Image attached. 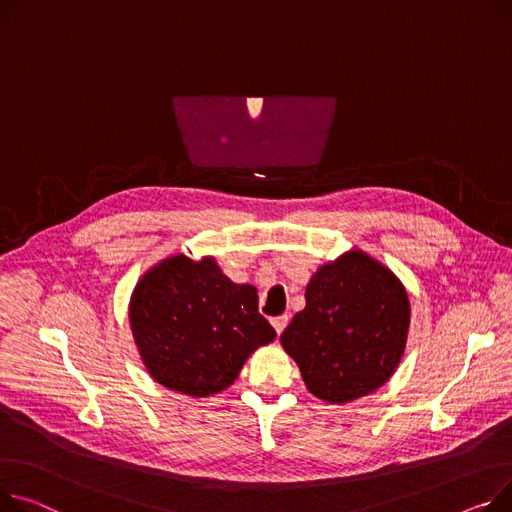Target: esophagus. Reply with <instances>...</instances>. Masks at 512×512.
I'll use <instances>...</instances> for the list:
<instances>
[{"instance_id": "34e87169", "label": "esophagus", "mask_w": 512, "mask_h": 512, "mask_svg": "<svg viewBox=\"0 0 512 512\" xmlns=\"http://www.w3.org/2000/svg\"><path fill=\"white\" fill-rule=\"evenodd\" d=\"M271 325H274L276 333L280 335V333L284 331V327L288 325V315H280V317H274V319H271Z\"/></svg>"}]
</instances>
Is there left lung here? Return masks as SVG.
I'll use <instances>...</instances> for the list:
<instances>
[{
    "label": "left lung",
    "mask_w": 512,
    "mask_h": 512,
    "mask_svg": "<svg viewBox=\"0 0 512 512\" xmlns=\"http://www.w3.org/2000/svg\"><path fill=\"white\" fill-rule=\"evenodd\" d=\"M306 306L280 335L313 395L344 403L379 389L397 368L410 300L387 267L354 251L323 265Z\"/></svg>",
    "instance_id": "1"
}]
</instances>
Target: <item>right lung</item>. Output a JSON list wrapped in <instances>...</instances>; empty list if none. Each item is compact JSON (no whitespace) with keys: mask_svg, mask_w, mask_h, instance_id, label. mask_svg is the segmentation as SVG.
Wrapping results in <instances>:
<instances>
[{"mask_svg":"<svg viewBox=\"0 0 512 512\" xmlns=\"http://www.w3.org/2000/svg\"><path fill=\"white\" fill-rule=\"evenodd\" d=\"M129 321L152 377L195 397L230 387L249 354L276 337L253 286L232 284L212 259L185 255L140 280Z\"/></svg>","mask_w":512,"mask_h":512,"instance_id":"obj_1","label":"right lung"}]
</instances>
